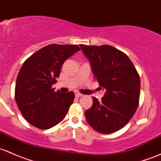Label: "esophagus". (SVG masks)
Segmentation results:
<instances>
[{
    "label": "esophagus",
    "instance_id": "esophagus-1",
    "mask_svg": "<svg viewBox=\"0 0 161 161\" xmlns=\"http://www.w3.org/2000/svg\"><path fill=\"white\" fill-rule=\"evenodd\" d=\"M75 95L76 97H82V96H83V94L79 93V92H75Z\"/></svg>",
    "mask_w": 161,
    "mask_h": 161
}]
</instances>
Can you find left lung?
Segmentation results:
<instances>
[{
	"label": "left lung",
	"mask_w": 161,
	"mask_h": 161,
	"mask_svg": "<svg viewBox=\"0 0 161 161\" xmlns=\"http://www.w3.org/2000/svg\"><path fill=\"white\" fill-rule=\"evenodd\" d=\"M80 47L100 88L105 90L100 101L92 97V106L85 111L87 122L102 134L118 131L130 121L139 105V74L129 57L113 47Z\"/></svg>",
	"instance_id": "1"
}]
</instances>
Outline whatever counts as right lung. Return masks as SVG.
Returning a JSON list of instances; mask_svg holds the SVG:
<instances>
[{
  "mask_svg": "<svg viewBox=\"0 0 161 161\" xmlns=\"http://www.w3.org/2000/svg\"><path fill=\"white\" fill-rule=\"evenodd\" d=\"M80 50L77 45L50 44L22 64L15 84V101L25 119L35 127L49 129L61 122L73 103L72 91L54 92L52 86L64 61Z\"/></svg>",
  "mask_w": 161,
  "mask_h": 161,
  "instance_id": "obj_1",
  "label": "right lung"
}]
</instances>
